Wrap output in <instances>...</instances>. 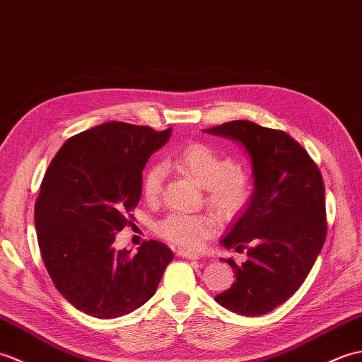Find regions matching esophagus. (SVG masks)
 Returning a JSON list of instances; mask_svg holds the SVG:
<instances>
[{
  "instance_id": "esophagus-1",
  "label": "esophagus",
  "mask_w": 362,
  "mask_h": 362,
  "mask_svg": "<svg viewBox=\"0 0 362 362\" xmlns=\"http://www.w3.org/2000/svg\"><path fill=\"white\" fill-rule=\"evenodd\" d=\"M178 257H182V259H187V260H198L199 255L195 252H189V251H178L176 252Z\"/></svg>"
}]
</instances>
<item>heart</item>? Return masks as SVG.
<instances>
[{"label":"heart","instance_id":"1","mask_svg":"<svg viewBox=\"0 0 362 362\" xmlns=\"http://www.w3.org/2000/svg\"><path fill=\"white\" fill-rule=\"evenodd\" d=\"M167 165L192 176L206 190V203L221 220H234L252 197V181L235 160L206 144H190L167 159ZM163 192V168L150 167L142 176V194L156 202ZM215 218L211 214L167 215L156 224V232L168 243L186 249H199L214 234Z\"/></svg>","mask_w":362,"mask_h":362}]
</instances>
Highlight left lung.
<instances>
[{
    "label": "left lung",
    "instance_id": "8db88e82",
    "mask_svg": "<svg viewBox=\"0 0 362 362\" xmlns=\"http://www.w3.org/2000/svg\"><path fill=\"white\" fill-rule=\"evenodd\" d=\"M242 144L251 156L254 194L221 240L247 260L237 264L235 282L215 296L237 315L262 316L299 290L327 237L325 187L315 160L290 134L232 120L204 130Z\"/></svg>",
    "mask_w": 362,
    "mask_h": 362
}]
</instances>
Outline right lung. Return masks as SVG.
I'll return each instance as SVG.
<instances>
[{
    "mask_svg": "<svg viewBox=\"0 0 362 362\" xmlns=\"http://www.w3.org/2000/svg\"><path fill=\"white\" fill-rule=\"evenodd\" d=\"M172 128L107 122L72 136L51 160L35 203L40 252L55 288L80 311L115 319L156 293L173 252L144 242L115 247L138 206L142 170Z\"/></svg>",
    "mask_w": 362,
    "mask_h": 362,
    "instance_id": "right-lung-1",
    "label": "right lung"
}]
</instances>
